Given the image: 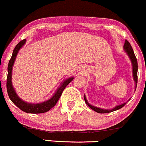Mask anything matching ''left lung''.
Instances as JSON below:
<instances>
[{
	"label": "left lung",
	"mask_w": 146,
	"mask_h": 146,
	"mask_svg": "<svg viewBox=\"0 0 146 146\" xmlns=\"http://www.w3.org/2000/svg\"><path fill=\"white\" fill-rule=\"evenodd\" d=\"M123 49H124L125 52L127 53V55H128L131 61L132 66H133V79L135 81V90H136V88H137V69H138L137 58H136L135 55L134 54L133 50L131 46L130 43L127 41V40H125L124 46H123ZM130 100L131 98L129 100ZM84 100L87 104V105H88L90 108H92V110H94V111H96V112H98V113H108V112L115 111V110H119L120 108H123V107L127 104V102H125L121 105H118V106H115L114 108H112V109L108 110V109H102V108H98V107L92 106V105L88 103V100H87L86 98V96L85 95H84Z\"/></svg>",
	"instance_id": "8db88e82"
}]
</instances>
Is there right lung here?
Returning <instances> with one entry per match:
<instances>
[{"instance_id":"1","label":"right lung","mask_w":146,"mask_h":146,"mask_svg":"<svg viewBox=\"0 0 146 146\" xmlns=\"http://www.w3.org/2000/svg\"><path fill=\"white\" fill-rule=\"evenodd\" d=\"M26 42V40L24 39L19 42V43L16 45L15 48L13 52L12 56L8 64V75H7V93H8L9 98L12 101L14 104H15L18 108H20L23 112H27V113H32V114H39V113H44V112H48V110L51 109L52 107L55 106L56 102H58V99L61 96V94L64 90V88L67 87L68 84L70 82L73 81L74 77H70L64 81L60 85L59 88L57 89L54 94L53 96L50 98L45 102L41 103H37V104H31V103H27L26 102H24L18 96L15 91L13 86L12 84V69L13 64L15 60L16 56L17 55V53L20 48L23 46Z\"/></svg>"}]
</instances>
